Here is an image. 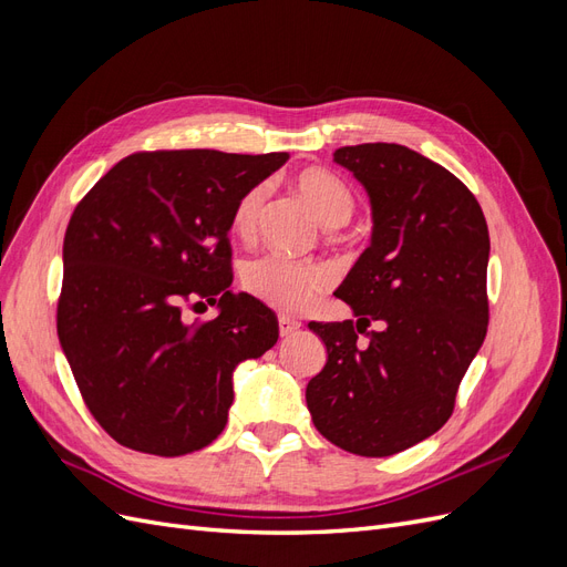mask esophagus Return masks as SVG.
<instances>
[{
    "label": "esophagus",
    "mask_w": 567,
    "mask_h": 567,
    "mask_svg": "<svg viewBox=\"0 0 567 567\" xmlns=\"http://www.w3.org/2000/svg\"><path fill=\"white\" fill-rule=\"evenodd\" d=\"M300 321L298 319H293V317H286V315H281L279 317V333L281 336H293L296 331H300Z\"/></svg>",
    "instance_id": "34e87169"
}]
</instances>
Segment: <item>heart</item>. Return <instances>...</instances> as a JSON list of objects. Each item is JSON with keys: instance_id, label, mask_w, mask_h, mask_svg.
<instances>
[{"instance_id": "1", "label": "heart", "mask_w": 567, "mask_h": 567, "mask_svg": "<svg viewBox=\"0 0 567 567\" xmlns=\"http://www.w3.org/2000/svg\"><path fill=\"white\" fill-rule=\"evenodd\" d=\"M298 188L323 225L338 227L346 225L352 217L354 196L350 186L338 175L329 173V169H305V173L298 175ZM265 198L267 184H257L238 198L231 217L236 234L250 236L255 231ZM329 281L331 271L326 267L300 262L281 252L257 257V260L248 262L244 269V284L250 293L284 312H300L305 307H310L321 296V290L329 286Z\"/></svg>"}]
</instances>
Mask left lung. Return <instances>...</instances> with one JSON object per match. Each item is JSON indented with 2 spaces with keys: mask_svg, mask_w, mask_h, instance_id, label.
I'll list each match as a JSON object with an SVG mask.
<instances>
[{
  "mask_svg": "<svg viewBox=\"0 0 567 567\" xmlns=\"http://www.w3.org/2000/svg\"><path fill=\"white\" fill-rule=\"evenodd\" d=\"M333 163L364 186L373 229L336 290L357 321L310 323L329 357L305 398L336 447L390 456L452 416L487 333L489 231L468 188L406 146H342ZM371 320L384 329L359 349L355 333Z\"/></svg>",
  "mask_w": 567,
  "mask_h": 567,
  "instance_id": "left-lung-1",
  "label": "left lung"
}]
</instances>
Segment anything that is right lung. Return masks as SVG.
<instances>
[{"label": "right lung", "mask_w": 567, "mask_h": 567, "mask_svg": "<svg viewBox=\"0 0 567 567\" xmlns=\"http://www.w3.org/2000/svg\"><path fill=\"white\" fill-rule=\"evenodd\" d=\"M288 153L208 148L134 153L80 200L63 238L59 342L84 404L123 447L182 456L225 431L234 371L262 357L279 321L231 293L229 229L238 198ZM205 297L218 317L186 324Z\"/></svg>", "instance_id": "add662e5"}]
</instances>
